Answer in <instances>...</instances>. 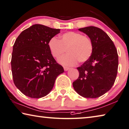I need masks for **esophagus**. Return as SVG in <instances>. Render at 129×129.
I'll use <instances>...</instances> for the list:
<instances>
[{"mask_svg":"<svg viewBox=\"0 0 129 129\" xmlns=\"http://www.w3.org/2000/svg\"><path fill=\"white\" fill-rule=\"evenodd\" d=\"M64 69L65 71H67L69 70V68H68V67H64Z\"/></svg>","mask_w":129,"mask_h":129,"instance_id":"1","label":"esophagus"}]
</instances>
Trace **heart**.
<instances>
[{
	"instance_id": "b5f03b06",
	"label": "heart",
	"mask_w": 129,
	"mask_h": 129,
	"mask_svg": "<svg viewBox=\"0 0 129 129\" xmlns=\"http://www.w3.org/2000/svg\"><path fill=\"white\" fill-rule=\"evenodd\" d=\"M48 47L52 56L58 58L64 53L65 49L68 54L58 60L60 64L73 66L77 63L84 62L91 57L93 51V45L90 38L83 36L80 33L69 31L56 38H51Z\"/></svg>"
}]
</instances>
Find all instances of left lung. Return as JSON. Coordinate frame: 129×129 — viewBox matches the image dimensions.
I'll list each match as a JSON object with an SVG mask.
<instances>
[{"label":"left lung","instance_id":"1","mask_svg":"<svg viewBox=\"0 0 129 129\" xmlns=\"http://www.w3.org/2000/svg\"><path fill=\"white\" fill-rule=\"evenodd\" d=\"M93 45L89 58L77 68L79 78L73 83L76 92L84 98H97L111 88L118 72L117 50L111 38L101 28L89 26L79 28Z\"/></svg>","mask_w":129,"mask_h":129}]
</instances>
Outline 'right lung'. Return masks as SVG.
Masks as SVG:
<instances>
[{"label": "right lung", "mask_w": 129, "mask_h": 129, "mask_svg": "<svg viewBox=\"0 0 129 129\" xmlns=\"http://www.w3.org/2000/svg\"><path fill=\"white\" fill-rule=\"evenodd\" d=\"M60 29L33 24L23 30L16 40L11 57L14 84L24 95L41 98L49 93L59 75L64 72L56 62L48 42Z\"/></svg>", "instance_id": "obj_1"}]
</instances>
